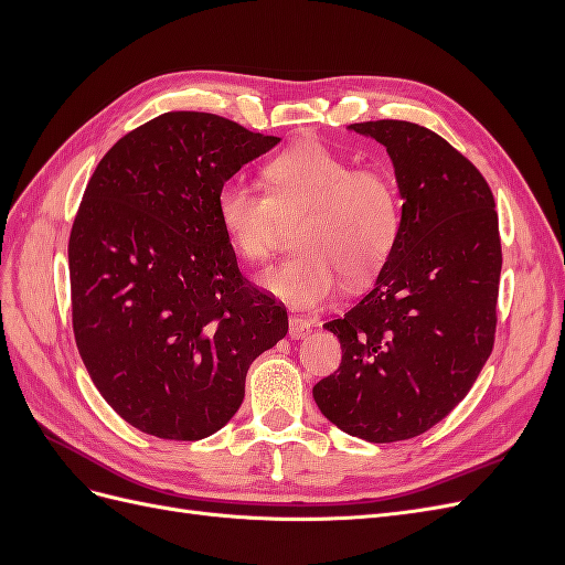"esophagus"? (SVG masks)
Wrapping results in <instances>:
<instances>
[{
  "mask_svg": "<svg viewBox=\"0 0 565 565\" xmlns=\"http://www.w3.org/2000/svg\"><path fill=\"white\" fill-rule=\"evenodd\" d=\"M311 328H313L311 320L299 318V316H289V328H287V332H289V337H292V339L309 337Z\"/></svg>",
  "mask_w": 565,
  "mask_h": 565,
  "instance_id": "obj_1",
  "label": "esophagus"
}]
</instances>
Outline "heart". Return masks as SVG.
<instances>
[{
  "instance_id": "b5f03b06",
  "label": "heart",
  "mask_w": 565,
  "mask_h": 565,
  "mask_svg": "<svg viewBox=\"0 0 565 565\" xmlns=\"http://www.w3.org/2000/svg\"><path fill=\"white\" fill-rule=\"evenodd\" d=\"M266 193L241 177L216 193L218 224L252 264L280 247V221H297L292 259L266 273L262 285L297 309L330 301L344 278L377 276L401 233V200L391 177L353 162L322 143H301L264 167Z\"/></svg>"
}]
</instances>
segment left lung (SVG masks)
I'll use <instances>...</instances> for the list:
<instances>
[{
  "label": "left lung",
  "instance_id": "8db88e82",
  "mask_svg": "<svg viewBox=\"0 0 565 565\" xmlns=\"http://www.w3.org/2000/svg\"><path fill=\"white\" fill-rule=\"evenodd\" d=\"M351 129L388 150L401 233L372 292L324 322L344 355L313 398L347 434L396 443L448 417L492 353L500 226L483 174L436 131L403 119Z\"/></svg>",
  "mask_w": 565,
  "mask_h": 565
}]
</instances>
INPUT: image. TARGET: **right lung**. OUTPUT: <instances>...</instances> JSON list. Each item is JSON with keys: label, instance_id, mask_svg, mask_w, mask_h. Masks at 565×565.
Listing matches in <instances>:
<instances>
[{"label": "right lung", "instance_id": "add662e5", "mask_svg": "<svg viewBox=\"0 0 565 565\" xmlns=\"http://www.w3.org/2000/svg\"><path fill=\"white\" fill-rule=\"evenodd\" d=\"M278 141L172 110L125 134L87 183L67 243L73 332L100 396L143 434L218 431L254 358L287 334L216 216L218 185Z\"/></svg>", "mask_w": 565, "mask_h": 565}]
</instances>
